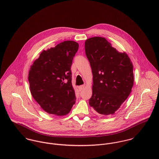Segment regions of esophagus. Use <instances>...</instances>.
Listing matches in <instances>:
<instances>
[{
    "label": "esophagus",
    "instance_id": "esophagus-1",
    "mask_svg": "<svg viewBox=\"0 0 159 159\" xmlns=\"http://www.w3.org/2000/svg\"><path fill=\"white\" fill-rule=\"evenodd\" d=\"M84 88H85V85H81V86L78 87V89H79L80 91H81L84 89Z\"/></svg>",
    "mask_w": 159,
    "mask_h": 159
}]
</instances>
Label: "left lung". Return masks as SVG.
<instances>
[{
    "label": "left lung",
    "mask_w": 159,
    "mask_h": 159,
    "mask_svg": "<svg viewBox=\"0 0 159 159\" xmlns=\"http://www.w3.org/2000/svg\"><path fill=\"white\" fill-rule=\"evenodd\" d=\"M85 52L93 75L89 105L100 114H113L132 91V62L125 52L117 51L103 37L87 39Z\"/></svg>",
    "instance_id": "obj_1"
}]
</instances>
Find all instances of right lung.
<instances>
[{
  "label": "right lung",
  "mask_w": 159,
  "mask_h": 159,
  "mask_svg": "<svg viewBox=\"0 0 159 159\" xmlns=\"http://www.w3.org/2000/svg\"><path fill=\"white\" fill-rule=\"evenodd\" d=\"M79 45L65 41L44 50L31 66L28 80L31 94L48 113L64 116L75 103L71 66Z\"/></svg>",
  "instance_id": "add662e5"
}]
</instances>
